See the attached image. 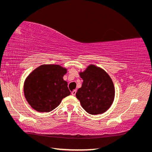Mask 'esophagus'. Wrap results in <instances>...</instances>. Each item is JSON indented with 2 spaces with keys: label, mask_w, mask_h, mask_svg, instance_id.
I'll list each match as a JSON object with an SVG mask.
<instances>
[{
  "label": "esophagus",
  "mask_w": 152,
  "mask_h": 152,
  "mask_svg": "<svg viewBox=\"0 0 152 152\" xmlns=\"http://www.w3.org/2000/svg\"><path fill=\"white\" fill-rule=\"evenodd\" d=\"M71 94H72V96H75V94H76V90H73V91H72V92L71 93Z\"/></svg>",
  "instance_id": "esophagus-1"
}]
</instances>
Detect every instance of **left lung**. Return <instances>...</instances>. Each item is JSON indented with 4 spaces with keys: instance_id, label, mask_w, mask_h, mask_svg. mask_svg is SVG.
Here are the masks:
<instances>
[{
    "instance_id": "1",
    "label": "left lung",
    "mask_w": 152,
    "mask_h": 152,
    "mask_svg": "<svg viewBox=\"0 0 152 152\" xmlns=\"http://www.w3.org/2000/svg\"><path fill=\"white\" fill-rule=\"evenodd\" d=\"M79 74L83 82L76 98L82 107L91 115L102 114L111 107L115 98V87L111 77L103 68L89 65Z\"/></svg>"
}]
</instances>
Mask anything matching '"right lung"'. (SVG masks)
Returning <instances> with one entry per match:
<instances>
[{
	"instance_id": "right-lung-1",
	"label": "right lung",
	"mask_w": 152,
	"mask_h": 152,
	"mask_svg": "<svg viewBox=\"0 0 152 152\" xmlns=\"http://www.w3.org/2000/svg\"><path fill=\"white\" fill-rule=\"evenodd\" d=\"M67 69L59 65L45 64L35 68L24 82L25 99L39 112H49L70 94L68 82L63 80Z\"/></svg>"
}]
</instances>
